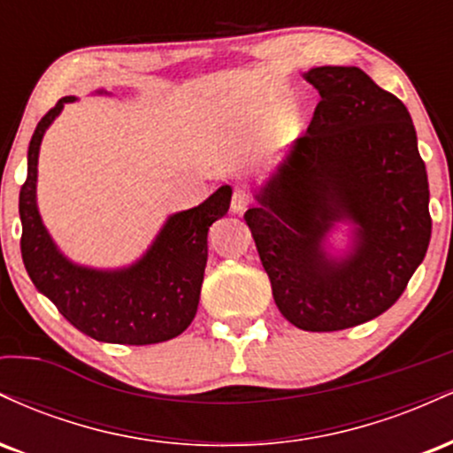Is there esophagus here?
I'll use <instances>...</instances> for the list:
<instances>
[{
	"label": "esophagus",
	"mask_w": 453,
	"mask_h": 453,
	"mask_svg": "<svg viewBox=\"0 0 453 453\" xmlns=\"http://www.w3.org/2000/svg\"><path fill=\"white\" fill-rule=\"evenodd\" d=\"M249 204V196L244 189H234V196H232V211L234 212H242L247 209Z\"/></svg>",
	"instance_id": "obj_1"
}]
</instances>
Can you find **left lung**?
I'll return each mask as SVG.
<instances>
[{"instance_id":"8db88e82","label":"left lung","mask_w":453,"mask_h":453,"mask_svg":"<svg viewBox=\"0 0 453 453\" xmlns=\"http://www.w3.org/2000/svg\"><path fill=\"white\" fill-rule=\"evenodd\" d=\"M319 91L311 126L244 212L274 303L289 324L334 332L392 306L428 251V174L413 121L396 96L360 67L304 74ZM351 222L342 257L326 251Z\"/></svg>"}]
</instances>
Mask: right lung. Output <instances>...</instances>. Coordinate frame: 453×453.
I'll use <instances>...</instances> for the list:
<instances>
[{"mask_svg":"<svg viewBox=\"0 0 453 453\" xmlns=\"http://www.w3.org/2000/svg\"><path fill=\"white\" fill-rule=\"evenodd\" d=\"M102 93L106 91H97ZM74 96L61 97L40 119L27 150V179L20 187V256L35 289L76 330L117 345H153L179 336L194 321L209 257V227L230 209L232 187L223 185L200 206L165 219L138 262L117 270L74 264L57 249L35 202L40 144L55 117Z\"/></svg>","mask_w":453,"mask_h":453,"instance_id":"obj_1","label":"right lung"}]
</instances>
